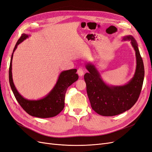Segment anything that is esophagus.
Segmentation results:
<instances>
[{
  "label": "esophagus",
  "mask_w": 152,
  "mask_h": 152,
  "mask_svg": "<svg viewBox=\"0 0 152 152\" xmlns=\"http://www.w3.org/2000/svg\"><path fill=\"white\" fill-rule=\"evenodd\" d=\"M77 73H78V75H79L80 77H82V75H84L83 69H82V68H79L77 70Z\"/></svg>",
  "instance_id": "34e87169"
}]
</instances>
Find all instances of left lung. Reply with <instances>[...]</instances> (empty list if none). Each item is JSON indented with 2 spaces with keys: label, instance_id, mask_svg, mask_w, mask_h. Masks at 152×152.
<instances>
[{
  "label": "left lung",
  "instance_id": "obj_1",
  "mask_svg": "<svg viewBox=\"0 0 152 152\" xmlns=\"http://www.w3.org/2000/svg\"><path fill=\"white\" fill-rule=\"evenodd\" d=\"M123 40H131L136 57L134 75L127 84L119 86L107 85L94 65L88 63L86 65L89 72L84 75V80L91 107L102 116L117 115L129 110L136 103L141 93L145 76L143 61L133 37L126 36Z\"/></svg>",
  "mask_w": 152,
  "mask_h": 152
}]
</instances>
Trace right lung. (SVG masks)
I'll list each match as a JSON object with an SVG mask.
<instances>
[{"instance_id":"1","label":"right lung","mask_w":152,"mask_h":152,"mask_svg":"<svg viewBox=\"0 0 152 152\" xmlns=\"http://www.w3.org/2000/svg\"><path fill=\"white\" fill-rule=\"evenodd\" d=\"M28 35L23 34L18 39L13 49L9 70L10 84L18 102L25 111L31 116L39 118H50L57 115L65 107V93L68 87L79 79L76 69H71L62 72L59 75L56 85L50 93L44 97L38 100H28L24 98L18 93L13 83L12 75V60L13 53L23 41L28 37Z\"/></svg>"}]
</instances>
